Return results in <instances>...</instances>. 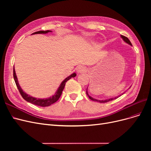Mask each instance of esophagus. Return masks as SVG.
Instances as JSON below:
<instances>
[{
  "instance_id": "34e87169",
  "label": "esophagus",
  "mask_w": 151,
  "mask_h": 151,
  "mask_svg": "<svg viewBox=\"0 0 151 151\" xmlns=\"http://www.w3.org/2000/svg\"><path fill=\"white\" fill-rule=\"evenodd\" d=\"M86 71V67L84 66H79L77 68V72L78 73H83Z\"/></svg>"
}]
</instances>
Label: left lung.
I'll use <instances>...</instances> for the list:
<instances>
[{
    "mask_svg": "<svg viewBox=\"0 0 151 151\" xmlns=\"http://www.w3.org/2000/svg\"><path fill=\"white\" fill-rule=\"evenodd\" d=\"M121 37L122 38V39H123V40L125 42H126L127 43H128V44H129L130 45H132V43H131V42H130V41L129 40V38H128L127 37H126V36H123V35H121ZM86 94H87V95H88V96L89 97V98L90 99H91V100H93V101H98V102H99V103H107V102H108V101H112V100H113V99H116L117 98H118L119 96H117V97H115V98H110V99H104V100H98V99H94V98H92V97H91L88 94V88H87V90H86Z\"/></svg>",
    "mask_w": 151,
    "mask_h": 151,
    "instance_id": "obj_1",
    "label": "left lung"
}]
</instances>
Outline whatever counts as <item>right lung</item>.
Masks as SVG:
<instances>
[{"mask_svg": "<svg viewBox=\"0 0 151 151\" xmlns=\"http://www.w3.org/2000/svg\"><path fill=\"white\" fill-rule=\"evenodd\" d=\"M49 32H52V31H50V30L39 31L35 32V33H33L32 35L46 34V33H49ZM13 76H14V81H15L16 84L17 86V88L18 90H19L21 95L22 96V97L24 99H25L26 101H28L29 103H31L35 104V105H37V106L45 107V106H50V105H51V104H53L54 103H55L56 101H57V100L60 97V96L62 93V91H63V89H64V87H65L66 82L69 80L70 79H71L72 77H76V73H73V74H71L70 76L66 77V78L62 82V83L60 84V86H59V88H58L55 94L53 95L52 96L48 98H46V99H39V98L37 99V98H34L33 96H31L28 95V94H26V93L24 92L23 91H22V89H21V88L19 84V83H18L17 78V76H16V74L15 69H14H14H13Z\"/></svg>", "mask_w": 151, "mask_h": 151, "instance_id": "1", "label": "right lung"}]
</instances>
